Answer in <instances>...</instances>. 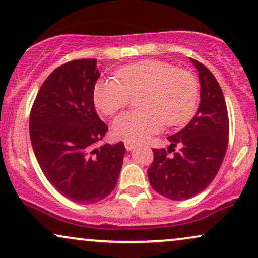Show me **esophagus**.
Instances as JSON below:
<instances>
[{"label": "esophagus", "instance_id": "1", "mask_svg": "<svg viewBox=\"0 0 258 258\" xmlns=\"http://www.w3.org/2000/svg\"><path fill=\"white\" fill-rule=\"evenodd\" d=\"M137 145L136 142H132V140H125V147L127 151H132Z\"/></svg>", "mask_w": 258, "mask_h": 258}]
</instances>
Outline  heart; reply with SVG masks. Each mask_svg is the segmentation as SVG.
<instances>
[{
  "mask_svg": "<svg viewBox=\"0 0 258 258\" xmlns=\"http://www.w3.org/2000/svg\"><path fill=\"white\" fill-rule=\"evenodd\" d=\"M136 98L137 109L113 121V133L125 140H142L161 127L179 126L191 118L199 101V84L187 70L160 60H142L116 71V79H101L93 89L99 111L112 115Z\"/></svg>",
  "mask_w": 258,
  "mask_h": 258,
  "instance_id": "heart-1",
  "label": "heart"
}]
</instances>
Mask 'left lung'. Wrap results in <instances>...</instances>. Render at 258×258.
I'll list each match as a JSON object with an SVG mask.
<instances>
[{"mask_svg":"<svg viewBox=\"0 0 258 258\" xmlns=\"http://www.w3.org/2000/svg\"><path fill=\"white\" fill-rule=\"evenodd\" d=\"M191 61L202 87L198 111L186 127L167 137L169 150L153 149V161L147 170L154 191L172 201L192 198L211 184L229 143V115L221 86L203 63ZM177 146L181 149L176 153ZM171 150L175 153L169 157Z\"/></svg>","mask_w":258,"mask_h":258,"instance_id":"obj_1","label":"left lung"}]
</instances>
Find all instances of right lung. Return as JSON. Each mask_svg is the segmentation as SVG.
Returning <instances> with one entry per match:
<instances>
[{"instance_id":"right-lung-1","label":"right lung","mask_w":258,"mask_h":258,"mask_svg":"<svg viewBox=\"0 0 258 258\" xmlns=\"http://www.w3.org/2000/svg\"><path fill=\"white\" fill-rule=\"evenodd\" d=\"M97 59L73 60L51 72L29 116L30 142L48 181L79 204H93L114 190L125 146L94 145L108 127L95 111Z\"/></svg>"}]
</instances>
